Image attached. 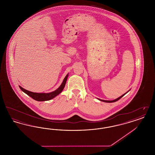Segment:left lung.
I'll list each match as a JSON object with an SVG mask.
<instances>
[{"instance_id": "obj_1", "label": "left lung", "mask_w": 155, "mask_h": 155, "mask_svg": "<svg viewBox=\"0 0 155 155\" xmlns=\"http://www.w3.org/2000/svg\"><path fill=\"white\" fill-rule=\"evenodd\" d=\"M130 91V90H129L128 92H127L126 93H125L124 94H123V95H121V96H120L119 97L117 98V99H114V100H113V101H106V100H102V99H99V101H102V102H107V103H112V102H116V101H118L120 99H121V98L123 96H124L125 94H126L127 92H128Z\"/></svg>"}]
</instances>
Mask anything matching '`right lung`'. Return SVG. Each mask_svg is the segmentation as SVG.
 Segmentation results:
<instances>
[{
    "instance_id": "add662e5",
    "label": "right lung",
    "mask_w": 155,
    "mask_h": 155,
    "mask_svg": "<svg viewBox=\"0 0 155 155\" xmlns=\"http://www.w3.org/2000/svg\"><path fill=\"white\" fill-rule=\"evenodd\" d=\"M68 76V74H67L66 76L65 77V78H64L63 81L62 82L61 84L60 85V86L58 88L55 90L54 91H53L52 92H49V93H36V92H33L29 91L28 90H26L22 88L21 86H19V87L21 89L22 91H23L24 93H25L27 95H28V96H30L31 97H32L33 99L39 102L47 101L53 99L63 91V89L65 87Z\"/></svg>"
}]
</instances>
